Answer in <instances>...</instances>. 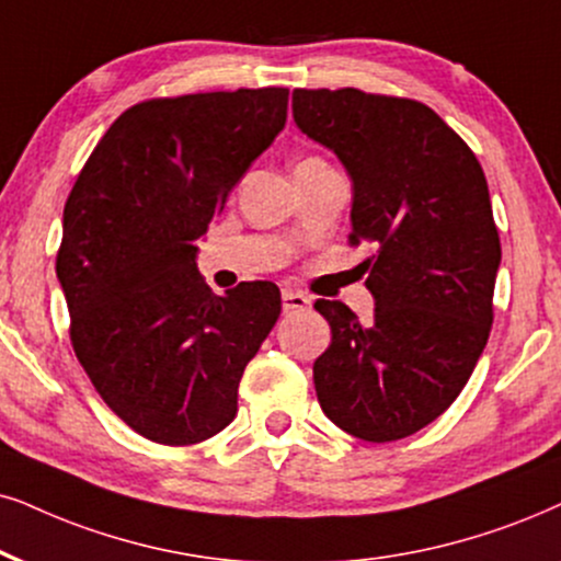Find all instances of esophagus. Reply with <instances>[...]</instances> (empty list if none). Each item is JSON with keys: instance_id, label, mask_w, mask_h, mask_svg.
I'll return each mask as SVG.
<instances>
[{"instance_id": "34e87169", "label": "esophagus", "mask_w": 561, "mask_h": 561, "mask_svg": "<svg viewBox=\"0 0 561 561\" xmlns=\"http://www.w3.org/2000/svg\"><path fill=\"white\" fill-rule=\"evenodd\" d=\"M282 308H285V313H300V310L310 308V297L295 293V289H282Z\"/></svg>"}]
</instances>
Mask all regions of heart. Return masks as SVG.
<instances>
[{"label":"heart","instance_id":"1","mask_svg":"<svg viewBox=\"0 0 561 561\" xmlns=\"http://www.w3.org/2000/svg\"><path fill=\"white\" fill-rule=\"evenodd\" d=\"M302 162H321V160H316V158H308V160H302Z\"/></svg>","mask_w":561,"mask_h":561}]
</instances>
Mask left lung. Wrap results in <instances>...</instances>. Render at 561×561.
<instances>
[{"label": "left lung", "instance_id": "1", "mask_svg": "<svg viewBox=\"0 0 561 561\" xmlns=\"http://www.w3.org/2000/svg\"><path fill=\"white\" fill-rule=\"evenodd\" d=\"M297 129L352 179V243L375 245L370 321L318 300L331 344L313 365L323 414L367 443L435 422L469 382L502 259L477 154L435 111L407 98L295 90Z\"/></svg>", "mask_w": 561, "mask_h": 561}]
</instances>
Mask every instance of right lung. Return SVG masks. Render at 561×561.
<instances>
[{"label":"right lung","instance_id":"right-lung-1","mask_svg":"<svg viewBox=\"0 0 561 561\" xmlns=\"http://www.w3.org/2000/svg\"><path fill=\"white\" fill-rule=\"evenodd\" d=\"M287 98V88H240L134 105L64 204L56 276L77 359L152 443L194 445L228 427L245 365L282 313L272 282L211 293L196 243L285 129Z\"/></svg>","mask_w":561,"mask_h":561}]
</instances>
